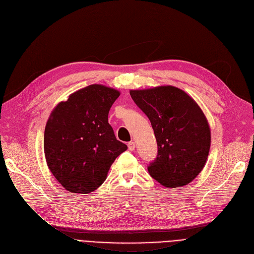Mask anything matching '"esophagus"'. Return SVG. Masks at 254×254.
Listing matches in <instances>:
<instances>
[{"instance_id": "esophagus-1", "label": "esophagus", "mask_w": 254, "mask_h": 254, "mask_svg": "<svg viewBox=\"0 0 254 254\" xmlns=\"http://www.w3.org/2000/svg\"><path fill=\"white\" fill-rule=\"evenodd\" d=\"M127 147H128V149L130 150V151H132L135 149V147H136V145H135V142H132V141H130V142H128L127 143Z\"/></svg>"}]
</instances>
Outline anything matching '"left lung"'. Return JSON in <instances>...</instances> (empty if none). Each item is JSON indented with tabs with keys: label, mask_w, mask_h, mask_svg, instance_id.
<instances>
[{
	"label": "left lung",
	"mask_w": 254,
	"mask_h": 254,
	"mask_svg": "<svg viewBox=\"0 0 254 254\" xmlns=\"http://www.w3.org/2000/svg\"><path fill=\"white\" fill-rule=\"evenodd\" d=\"M130 97L150 120L157 155L148 165L150 176L166 188L191 182L207 162L211 134L197 104L174 86L130 90Z\"/></svg>",
	"instance_id": "left-lung-1"
}]
</instances>
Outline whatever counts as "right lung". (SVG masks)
<instances>
[{"mask_svg": "<svg viewBox=\"0 0 254 254\" xmlns=\"http://www.w3.org/2000/svg\"><path fill=\"white\" fill-rule=\"evenodd\" d=\"M119 91L92 84L72 93L52 111L44 131L49 170L73 193L96 190L115 158L127 149L108 123Z\"/></svg>", "mask_w": 254, "mask_h": 254, "instance_id": "add662e5", "label": "right lung"}]
</instances>
